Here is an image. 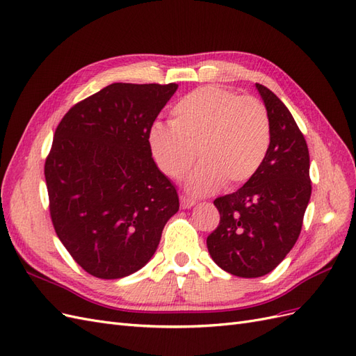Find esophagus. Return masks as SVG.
<instances>
[{
  "mask_svg": "<svg viewBox=\"0 0 356 356\" xmlns=\"http://www.w3.org/2000/svg\"><path fill=\"white\" fill-rule=\"evenodd\" d=\"M179 200H181V208H182V209H188V208L195 207V204H196L195 200L187 197V196H179Z\"/></svg>",
  "mask_w": 356,
  "mask_h": 356,
  "instance_id": "obj_1",
  "label": "esophagus"
}]
</instances>
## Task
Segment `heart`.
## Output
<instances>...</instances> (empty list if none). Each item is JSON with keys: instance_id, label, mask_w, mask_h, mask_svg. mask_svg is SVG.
I'll list each match as a JSON object with an SVG mask.
<instances>
[{"instance_id": "heart-1", "label": "heart", "mask_w": 356, "mask_h": 356, "mask_svg": "<svg viewBox=\"0 0 356 356\" xmlns=\"http://www.w3.org/2000/svg\"><path fill=\"white\" fill-rule=\"evenodd\" d=\"M170 123H154L148 144L157 166L169 178H182L202 163L187 188L203 196L224 182L238 187L254 177L270 145V120L264 104L217 86H204L172 106Z\"/></svg>"}]
</instances>
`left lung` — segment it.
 <instances>
[{
	"instance_id": "left-lung-1",
	"label": "left lung",
	"mask_w": 356,
	"mask_h": 356,
	"mask_svg": "<svg viewBox=\"0 0 356 356\" xmlns=\"http://www.w3.org/2000/svg\"><path fill=\"white\" fill-rule=\"evenodd\" d=\"M255 88L270 120V145L243 187L213 200L220 224L207 239L212 260L241 277L270 273L293 250L312 195L303 134L270 89Z\"/></svg>"
}]
</instances>
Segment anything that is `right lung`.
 Segmentation results:
<instances>
[{"label":"right lung","mask_w":356,"mask_h":356,"mask_svg":"<svg viewBox=\"0 0 356 356\" xmlns=\"http://www.w3.org/2000/svg\"><path fill=\"white\" fill-rule=\"evenodd\" d=\"M178 84L113 83L63 115L46 159L53 227L83 270L118 279L144 267L179 209L148 134Z\"/></svg>","instance_id":"add662e5"}]
</instances>
